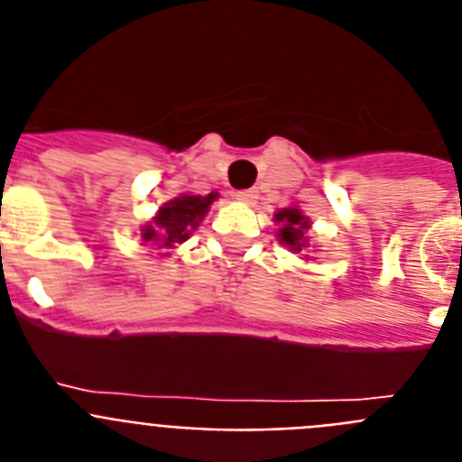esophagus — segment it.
I'll use <instances>...</instances> for the list:
<instances>
[{"instance_id":"obj_1","label":"esophagus","mask_w":462,"mask_h":462,"mask_svg":"<svg viewBox=\"0 0 462 462\" xmlns=\"http://www.w3.org/2000/svg\"><path fill=\"white\" fill-rule=\"evenodd\" d=\"M236 199L243 203H256V199H259V191L256 189H240L236 191Z\"/></svg>"}]
</instances>
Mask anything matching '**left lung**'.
I'll use <instances>...</instances> for the list:
<instances>
[{
    "mask_svg": "<svg viewBox=\"0 0 462 462\" xmlns=\"http://www.w3.org/2000/svg\"><path fill=\"white\" fill-rule=\"evenodd\" d=\"M275 222L280 224V240L289 245L293 252H300L308 245V219L296 210V208H284L275 215Z\"/></svg>",
    "mask_w": 462,
    "mask_h": 462,
    "instance_id": "8db88e82",
    "label": "left lung"
}]
</instances>
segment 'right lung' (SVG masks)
I'll return each mask as SVG.
<instances>
[{"label": "right lung", "instance_id": "obj_1", "mask_svg": "<svg viewBox=\"0 0 462 462\" xmlns=\"http://www.w3.org/2000/svg\"><path fill=\"white\" fill-rule=\"evenodd\" d=\"M217 194L208 196H180L175 201L166 203L159 215L154 217V226L148 224L143 228V240L159 243L164 247H173L175 243H182L191 236L199 222L206 217L208 208L215 201Z\"/></svg>", "mask_w": 462, "mask_h": 462}]
</instances>
